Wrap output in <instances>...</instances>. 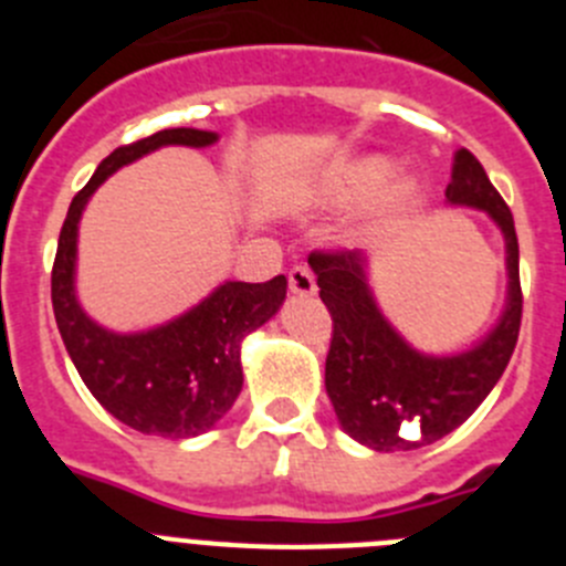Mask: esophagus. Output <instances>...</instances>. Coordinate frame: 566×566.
<instances>
[{"mask_svg": "<svg viewBox=\"0 0 566 566\" xmlns=\"http://www.w3.org/2000/svg\"><path fill=\"white\" fill-rule=\"evenodd\" d=\"M289 289H292L294 294H314V292H317V280H314L312 269L294 266L292 272H289Z\"/></svg>", "mask_w": 566, "mask_h": 566, "instance_id": "34e87169", "label": "esophagus"}]
</instances>
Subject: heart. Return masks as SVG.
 <instances>
[{"label": "heart", "instance_id": "1", "mask_svg": "<svg viewBox=\"0 0 566 566\" xmlns=\"http://www.w3.org/2000/svg\"><path fill=\"white\" fill-rule=\"evenodd\" d=\"M394 178V164L382 155H371V158H359V161L348 164V167L337 169L323 187V201L337 203V207H348V203L371 201L382 192ZM391 212H405L417 201V187L413 184H399L391 192Z\"/></svg>", "mask_w": 566, "mask_h": 566}]
</instances>
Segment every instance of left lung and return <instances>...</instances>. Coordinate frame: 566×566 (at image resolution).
<instances>
[{
  "label": "left lung",
  "instance_id": "8db88e82",
  "mask_svg": "<svg viewBox=\"0 0 566 566\" xmlns=\"http://www.w3.org/2000/svg\"><path fill=\"white\" fill-rule=\"evenodd\" d=\"M448 201L476 207L499 223L507 247V306L499 326L470 352L428 357L413 352L377 308L365 280V254L348 249L308 254L319 297L334 319L326 391L348 437L371 451H413L457 431L507 368L522 326L518 238L479 158L459 149Z\"/></svg>",
  "mask_w": 566,
  "mask_h": 566
}]
</instances>
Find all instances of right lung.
<instances>
[{
  "label": "right lung",
  "instance_id": "obj_1",
  "mask_svg": "<svg viewBox=\"0 0 566 566\" xmlns=\"http://www.w3.org/2000/svg\"><path fill=\"white\" fill-rule=\"evenodd\" d=\"M214 142L218 135L207 129L175 127L113 149L70 203L50 274L56 326L78 377L118 422L149 437H198L227 417L243 388L240 343L283 306L286 277L277 274L266 283L229 280L167 326L138 334L107 332L76 300L78 218L90 195L124 164L167 144L209 147Z\"/></svg>",
  "mask_w": 566,
  "mask_h": 566
}]
</instances>
